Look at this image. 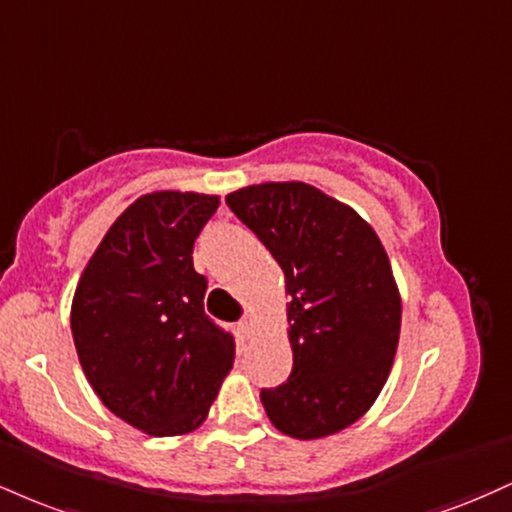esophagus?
<instances>
[{
    "label": "esophagus",
    "instance_id": "esophagus-1",
    "mask_svg": "<svg viewBox=\"0 0 512 512\" xmlns=\"http://www.w3.org/2000/svg\"><path fill=\"white\" fill-rule=\"evenodd\" d=\"M240 329H243V334L248 338L255 336V319H252V315H248L243 322H240Z\"/></svg>",
    "mask_w": 512,
    "mask_h": 512
}]
</instances>
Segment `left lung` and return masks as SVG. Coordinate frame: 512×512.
I'll list each match as a JSON object with an SVG mask.
<instances>
[{
  "label": "left lung",
  "instance_id": "obj_1",
  "mask_svg": "<svg viewBox=\"0 0 512 512\" xmlns=\"http://www.w3.org/2000/svg\"><path fill=\"white\" fill-rule=\"evenodd\" d=\"M283 269L293 372L260 393L293 439H324L360 420L384 389L400 336V293L384 245L353 207L303 181L226 195Z\"/></svg>",
  "mask_w": 512,
  "mask_h": 512
}]
</instances>
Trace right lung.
Masks as SVG:
<instances>
[{"label": "right lung", "instance_id": "add662e5", "mask_svg": "<svg viewBox=\"0 0 512 512\" xmlns=\"http://www.w3.org/2000/svg\"><path fill=\"white\" fill-rule=\"evenodd\" d=\"M219 195L157 190L123 209L73 293L71 331L92 391L150 436L207 420L236 343L202 310L193 243Z\"/></svg>", "mask_w": 512, "mask_h": 512}]
</instances>
